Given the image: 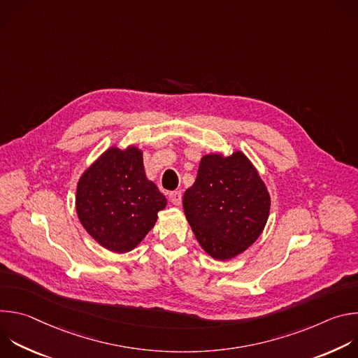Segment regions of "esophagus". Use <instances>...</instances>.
<instances>
[{
    "mask_svg": "<svg viewBox=\"0 0 358 358\" xmlns=\"http://www.w3.org/2000/svg\"><path fill=\"white\" fill-rule=\"evenodd\" d=\"M169 198H170L173 206H181V201H182L181 191H171V192L169 194Z\"/></svg>",
    "mask_w": 358,
    "mask_h": 358,
    "instance_id": "1",
    "label": "esophagus"
}]
</instances>
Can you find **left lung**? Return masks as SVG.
<instances>
[{
	"label": "left lung",
	"mask_w": 358,
	"mask_h": 358,
	"mask_svg": "<svg viewBox=\"0 0 358 358\" xmlns=\"http://www.w3.org/2000/svg\"><path fill=\"white\" fill-rule=\"evenodd\" d=\"M196 241L215 259H231L262 234L271 196L258 171L241 151L203 156L196 180L182 196Z\"/></svg>",
	"instance_id": "left-lung-1"
}]
</instances>
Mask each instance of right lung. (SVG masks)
Returning <instances> with one entry per match:
<instances>
[{
  "instance_id": "1",
  "label": "right lung",
  "mask_w": 358,
  "mask_h": 358,
  "mask_svg": "<svg viewBox=\"0 0 358 358\" xmlns=\"http://www.w3.org/2000/svg\"><path fill=\"white\" fill-rule=\"evenodd\" d=\"M166 206V196L145 178L143 155L136 147L109 148L78 182L79 221L89 235L112 252L136 248Z\"/></svg>"
}]
</instances>
